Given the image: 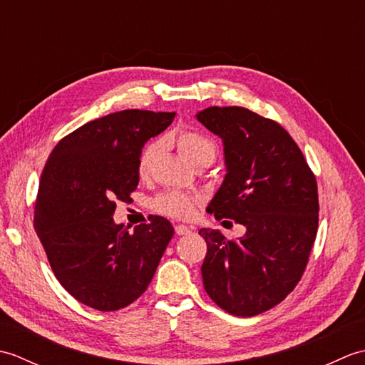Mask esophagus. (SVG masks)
<instances>
[{
  "label": "esophagus",
  "instance_id": "esophagus-1",
  "mask_svg": "<svg viewBox=\"0 0 365 365\" xmlns=\"http://www.w3.org/2000/svg\"><path fill=\"white\" fill-rule=\"evenodd\" d=\"M191 227L188 226H183V224H178V226H175V234L177 235H188L191 234Z\"/></svg>",
  "mask_w": 365,
  "mask_h": 365
}]
</instances>
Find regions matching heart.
<instances>
[{"label":"heart","instance_id":"b5f03b06","mask_svg":"<svg viewBox=\"0 0 365 365\" xmlns=\"http://www.w3.org/2000/svg\"><path fill=\"white\" fill-rule=\"evenodd\" d=\"M177 147L180 150L182 157L187 160L190 165L195 168L197 165L210 166L216 158V144L210 138L197 133V131H182L177 136ZM163 150V141H153L143 150L139 157L138 170L141 175H147L152 170L155 160ZM155 212L161 215L170 216V218L185 220L195 213L196 200L185 192L178 191H166L161 195L155 196L150 202Z\"/></svg>","mask_w":365,"mask_h":365}]
</instances>
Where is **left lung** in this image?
Listing matches in <instances>:
<instances>
[{"label":"left lung","mask_w":365,"mask_h":365,"mask_svg":"<svg viewBox=\"0 0 365 365\" xmlns=\"http://www.w3.org/2000/svg\"><path fill=\"white\" fill-rule=\"evenodd\" d=\"M196 119L221 138L226 175L207 207L243 224L234 242L200 229L207 243L204 289L237 317L279 304L302 276L319 227L317 180L292 136L242 106H210Z\"/></svg>","instance_id":"1"}]
</instances>
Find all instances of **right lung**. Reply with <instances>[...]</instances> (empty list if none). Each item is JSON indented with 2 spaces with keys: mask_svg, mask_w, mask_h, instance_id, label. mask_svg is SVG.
<instances>
[{
  "mask_svg": "<svg viewBox=\"0 0 365 365\" xmlns=\"http://www.w3.org/2000/svg\"><path fill=\"white\" fill-rule=\"evenodd\" d=\"M174 118L144 110L111 113L61 139L46 160L34 229L61 285L97 311H119L141 297L174 235L161 216L133 232L113 220V199L125 200L138 187L144 144Z\"/></svg>",
  "mask_w": 365,
  "mask_h": 365,
  "instance_id": "obj_1",
  "label": "right lung"
}]
</instances>
